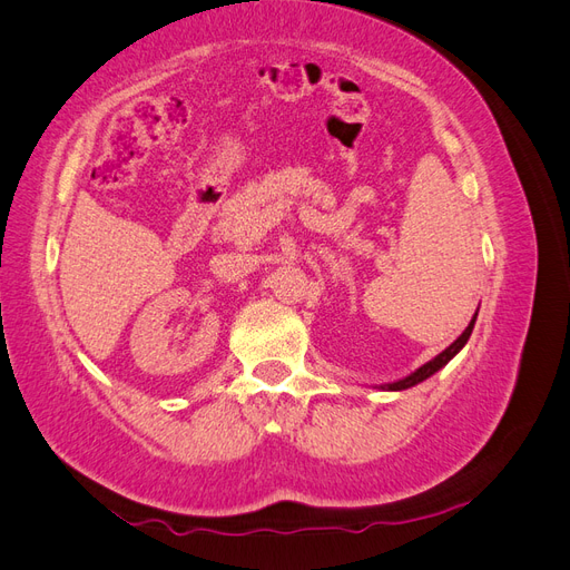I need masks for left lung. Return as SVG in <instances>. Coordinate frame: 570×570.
Segmentation results:
<instances>
[{
  "mask_svg": "<svg viewBox=\"0 0 570 570\" xmlns=\"http://www.w3.org/2000/svg\"><path fill=\"white\" fill-rule=\"evenodd\" d=\"M475 318H478V312H475V316L471 318V323H469V327H465V331L450 344V347H446L444 352H440L435 358H430L428 364H423L421 368H416L413 373H409L406 377H402V381H394V383H385V385H377V390H387V392H400V390H409V387H413V385H419V383H423V381H428L430 375H435L440 368H444L446 364H450V361L463 350V344L469 342V337H471V333H473V325H475Z\"/></svg>",
  "mask_w": 570,
  "mask_h": 570,
  "instance_id": "8db88e82",
  "label": "left lung"
}]
</instances>
